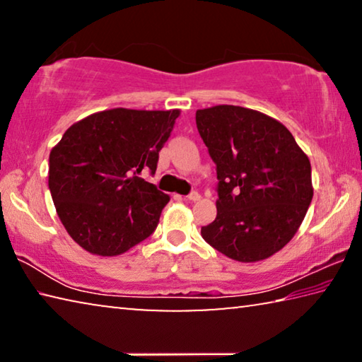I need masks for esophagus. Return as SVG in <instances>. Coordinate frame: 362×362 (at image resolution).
<instances>
[{"label": "esophagus", "instance_id": "1", "mask_svg": "<svg viewBox=\"0 0 362 362\" xmlns=\"http://www.w3.org/2000/svg\"><path fill=\"white\" fill-rule=\"evenodd\" d=\"M199 198L201 196L198 192H192L188 196H185V199H188V201H199Z\"/></svg>", "mask_w": 362, "mask_h": 362}]
</instances>
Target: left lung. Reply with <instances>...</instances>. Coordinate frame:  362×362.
Instances as JSON below:
<instances>
[{"label": "left lung", "mask_w": 362, "mask_h": 362, "mask_svg": "<svg viewBox=\"0 0 362 362\" xmlns=\"http://www.w3.org/2000/svg\"><path fill=\"white\" fill-rule=\"evenodd\" d=\"M196 127L218 180L217 217L201 228L203 240L238 262L276 254L313 199L308 156L286 126L255 110H198Z\"/></svg>", "instance_id": "8db88e82"}]
</instances>
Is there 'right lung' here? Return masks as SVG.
<instances>
[{
  "label": "right lung",
  "instance_id": "obj_1",
  "mask_svg": "<svg viewBox=\"0 0 362 362\" xmlns=\"http://www.w3.org/2000/svg\"><path fill=\"white\" fill-rule=\"evenodd\" d=\"M179 110L113 108L65 131L49 155V189L69 235L90 254L113 257L156 230L169 196L140 177L156 173Z\"/></svg>",
  "mask_w": 362,
  "mask_h": 362
}]
</instances>
